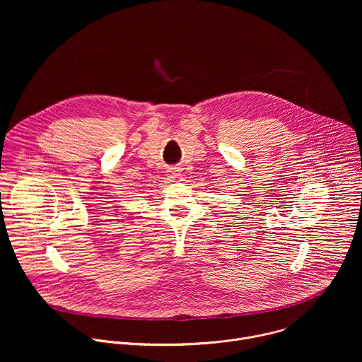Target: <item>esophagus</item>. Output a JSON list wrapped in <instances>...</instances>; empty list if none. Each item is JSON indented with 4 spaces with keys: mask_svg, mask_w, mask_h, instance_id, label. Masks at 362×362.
<instances>
[{
    "mask_svg": "<svg viewBox=\"0 0 362 362\" xmlns=\"http://www.w3.org/2000/svg\"><path fill=\"white\" fill-rule=\"evenodd\" d=\"M168 180L169 182H182L183 180V176L180 175L179 168H170L168 170Z\"/></svg>",
    "mask_w": 362,
    "mask_h": 362,
    "instance_id": "34e87169",
    "label": "esophagus"
}]
</instances>
